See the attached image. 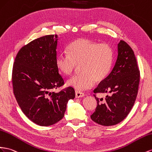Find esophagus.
I'll return each mask as SVG.
<instances>
[{
	"mask_svg": "<svg viewBox=\"0 0 152 152\" xmlns=\"http://www.w3.org/2000/svg\"><path fill=\"white\" fill-rule=\"evenodd\" d=\"M84 96V94L83 93H81L79 91H75V97L77 98H81V97H83Z\"/></svg>",
	"mask_w": 152,
	"mask_h": 152,
	"instance_id": "esophagus-1",
	"label": "esophagus"
}]
</instances>
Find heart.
Wrapping results in <instances>:
<instances>
[{
    "label": "heart",
    "mask_w": 152,
    "mask_h": 152,
    "mask_svg": "<svg viewBox=\"0 0 152 152\" xmlns=\"http://www.w3.org/2000/svg\"><path fill=\"white\" fill-rule=\"evenodd\" d=\"M68 55L57 56L56 66L63 74L71 75L77 66L80 73L72 77L66 84L83 91L92 88L95 81L104 80L111 69L113 51L108 44L100 43L86 38L75 40L68 48Z\"/></svg>",
    "instance_id": "b5f03b06"
}]
</instances>
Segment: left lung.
Wrapping results in <instances>:
<instances>
[{"label":"left lung","instance_id":"1","mask_svg":"<svg viewBox=\"0 0 152 152\" xmlns=\"http://www.w3.org/2000/svg\"><path fill=\"white\" fill-rule=\"evenodd\" d=\"M118 56L113 69L94 90L110 93L105 100L95 98L97 106L91 120L104 126L120 123L132 109L137 95L140 73L132 49L124 41L117 44Z\"/></svg>","mask_w":152,"mask_h":152}]
</instances>
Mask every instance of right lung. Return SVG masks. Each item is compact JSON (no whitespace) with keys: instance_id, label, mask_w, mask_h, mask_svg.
Returning a JSON list of instances; mask_svg holds the SVG:
<instances>
[{"instance_id":"right-lung-1","label":"right lung","mask_w":152,"mask_h":152,"mask_svg":"<svg viewBox=\"0 0 152 152\" xmlns=\"http://www.w3.org/2000/svg\"><path fill=\"white\" fill-rule=\"evenodd\" d=\"M57 35H47L23 47L15 60L12 73L13 93L23 114L40 126L52 125L64 117L74 89L53 91L64 80L56 66Z\"/></svg>"}]
</instances>
